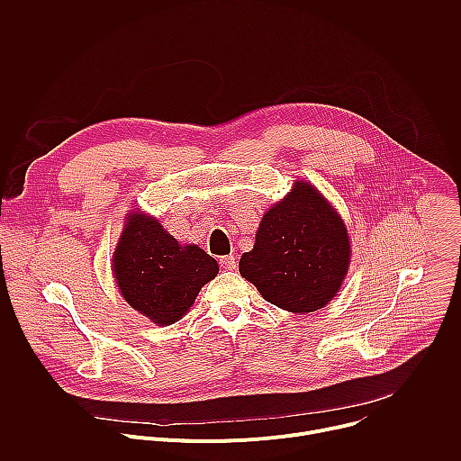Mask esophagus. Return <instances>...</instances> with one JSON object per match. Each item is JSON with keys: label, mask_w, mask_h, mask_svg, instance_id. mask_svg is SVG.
Instances as JSON below:
<instances>
[{"label": "esophagus", "mask_w": 461, "mask_h": 461, "mask_svg": "<svg viewBox=\"0 0 461 461\" xmlns=\"http://www.w3.org/2000/svg\"><path fill=\"white\" fill-rule=\"evenodd\" d=\"M219 265L226 270H235L237 268V258L233 255H224L219 258Z\"/></svg>", "instance_id": "34e87169"}]
</instances>
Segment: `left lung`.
<instances>
[{"instance_id":"8db88e82","label":"left lung","mask_w":461,"mask_h":461,"mask_svg":"<svg viewBox=\"0 0 461 461\" xmlns=\"http://www.w3.org/2000/svg\"><path fill=\"white\" fill-rule=\"evenodd\" d=\"M347 228L308 182H297L260 221L255 246L239 262L240 276L268 303L295 313L328 304L348 270Z\"/></svg>"}]
</instances>
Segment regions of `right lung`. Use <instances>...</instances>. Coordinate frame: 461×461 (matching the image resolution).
Returning <instances> with one entry per match:
<instances>
[{"instance_id": "1", "label": "right lung", "mask_w": 461, "mask_h": 461, "mask_svg": "<svg viewBox=\"0 0 461 461\" xmlns=\"http://www.w3.org/2000/svg\"><path fill=\"white\" fill-rule=\"evenodd\" d=\"M123 299L157 324L176 322L217 274V260L199 246H180L158 221L131 215L114 251Z\"/></svg>"}]
</instances>
